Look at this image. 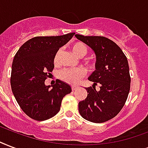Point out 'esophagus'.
<instances>
[{
	"instance_id": "1",
	"label": "esophagus",
	"mask_w": 148,
	"mask_h": 148,
	"mask_svg": "<svg viewBox=\"0 0 148 148\" xmlns=\"http://www.w3.org/2000/svg\"><path fill=\"white\" fill-rule=\"evenodd\" d=\"M77 86H72L71 87L72 91H73V92H74V91H75V90H76V89H77Z\"/></svg>"
}]
</instances>
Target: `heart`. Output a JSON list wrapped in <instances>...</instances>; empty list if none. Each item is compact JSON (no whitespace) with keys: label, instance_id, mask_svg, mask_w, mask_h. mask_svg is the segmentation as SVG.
<instances>
[{"label":"heart","instance_id":"b5f03b06","mask_svg":"<svg viewBox=\"0 0 148 148\" xmlns=\"http://www.w3.org/2000/svg\"><path fill=\"white\" fill-rule=\"evenodd\" d=\"M71 50L77 56L82 57L87 53V47L82 42H75L71 46ZM60 51L56 52L54 56V64H57ZM84 75V71L82 68H70L64 69L60 72L59 77L62 81L70 84H76Z\"/></svg>","mask_w":148,"mask_h":148}]
</instances>
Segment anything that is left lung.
<instances>
[{"mask_svg":"<svg viewBox=\"0 0 148 148\" xmlns=\"http://www.w3.org/2000/svg\"><path fill=\"white\" fill-rule=\"evenodd\" d=\"M96 56L95 71L88 77L94 84L86 88V99L80 101L78 110L84 119L92 123H104L119 113L127 101L130 88L128 60L119 47L103 36H84L77 34ZM100 84V90L95 85Z\"/></svg>","mask_w":148,"mask_h":148,"instance_id":"8db88e82","label":"left lung"}]
</instances>
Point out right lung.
I'll list each match as a JSON object with an SVG mask.
<instances>
[{"mask_svg": "<svg viewBox=\"0 0 148 148\" xmlns=\"http://www.w3.org/2000/svg\"><path fill=\"white\" fill-rule=\"evenodd\" d=\"M74 32L58 36H36L25 42L13 60L11 86L19 106L30 118L43 121L58 113L62 99L71 92L60 80L47 86L45 81L53 71L55 53L74 36Z\"/></svg>", "mask_w": 148, "mask_h": 148, "instance_id": "1", "label": "right lung"}]
</instances>
